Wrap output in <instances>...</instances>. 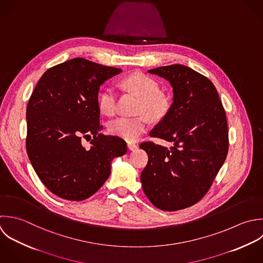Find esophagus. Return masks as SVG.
<instances>
[{
	"label": "esophagus",
	"mask_w": 263,
	"mask_h": 263,
	"mask_svg": "<svg viewBox=\"0 0 263 263\" xmlns=\"http://www.w3.org/2000/svg\"><path fill=\"white\" fill-rule=\"evenodd\" d=\"M128 148L130 149V151H135L137 147H138V145L137 144H135V143H132V142H128Z\"/></svg>",
	"instance_id": "1"
}]
</instances>
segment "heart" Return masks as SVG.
Here are the masks:
<instances>
[{
    "mask_svg": "<svg viewBox=\"0 0 263 263\" xmlns=\"http://www.w3.org/2000/svg\"><path fill=\"white\" fill-rule=\"evenodd\" d=\"M121 85L133 90L141 97L139 109L151 116L157 117L164 112L165 101L158 94V84L148 76L141 72H133L121 80ZM117 92L112 87L104 89L98 99L100 111L108 117L117 112ZM149 121L145 116L136 118L120 117L108 125L109 132L127 141L137 140L148 128Z\"/></svg>",
    "mask_w": 263,
    "mask_h": 263,
    "instance_id": "1",
    "label": "heart"
}]
</instances>
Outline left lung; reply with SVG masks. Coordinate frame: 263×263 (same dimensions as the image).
<instances>
[{"instance_id":"obj_1","label":"left lung","mask_w":263,"mask_h":263,"mask_svg":"<svg viewBox=\"0 0 263 263\" xmlns=\"http://www.w3.org/2000/svg\"><path fill=\"white\" fill-rule=\"evenodd\" d=\"M148 72L164 78L173 88V102L149 135L173 145L140 144L148 156L140 180L157 208L177 211L195 205L207 194L226 161V111L213 83L191 67L172 64Z\"/></svg>"}]
</instances>
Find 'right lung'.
Returning <instances> with one entry per match:
<instances>
[{"instance_id":"1","label":"right lung","mask_w":263,"mask_h":263,"mask_svg":"<svg viewBox=\"0 0 263 263\" xmlns=\"http://www.w3.org/2000/svg\"><path fill=\"white\" fill-rule=\"evenodd\" d=\"M122 69L73 58L44 72L26 107V152L44 185L59 198L83 201L127 153L126 141L100 133V86ZM93 139L86 149L83 138Z\"/></svg>"}]
</instances>
